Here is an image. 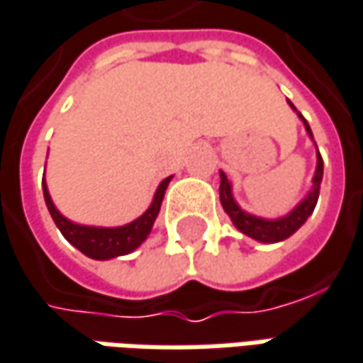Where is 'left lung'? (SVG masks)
I'll return each mask as SVG.
<instances>
[{
    "instance_id": "left-lung-1",
    "label": "left lung",
    "mask_w": 363,
    "mask_h": 363,
    "mask_svg": "<svg viewBox=\"0 0 363 363\" xmlns=\"http://www.w3.org/2000/svg\"><path fill=\"white\" fill-rule=\"evenodd\" d=\"M303 118V116H301ZM306 122V120H303ZM306 130L309 132L311 136V128L306 122ZM321 177H323V160H321V155L318 150V170H315V177H313V189L311 193L307 194V199L301 203V205L295 208L294 213H289L287 217L277 220H265L259 219V217H253V215H247L245 211L239 208V205L233 201L231 196V184L227 181L225 172H220V205L225 208V213L231 217V220L235 223V227L239 229L245 235L253 237L261 243H279L283 239L291 237L303 223L307 220V217L313 213V208L318 205L319 199V184H321Z\"/></svg>"
}]
</instances>
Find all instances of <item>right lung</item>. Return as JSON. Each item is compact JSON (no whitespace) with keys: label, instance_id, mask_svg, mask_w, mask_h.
I'll return each instance as SVG.
<instances>
[{"label":"right lung","instance_id":"right-lung-1","mask_svg":"<svg viewBox=\"0 0 363 363\" xmlns=\"http://www.w3.org/2000/svg\"><path fill=\"white\" fill-rule=\"evenodd\" d=\"M169 181L170 177L160 182L157 194H155L152 205H150V208L144 213L143 217L132 220L130 225L116 227V229L82 227V225H76V223H72V220H68L66 217H62L56 211L54 203H52V199H50V193H48V189H45V181L44 199L45 205H48V211H50V215H52V219H54L60 233L68 239L69 243L74 245L76 249H80L84 255L104 261V259H112V257L130 253V251H134V249L146 239V235L152 229L158 211H160L162 196H164V191H167V186H169Z\"/></svg>","mask_w":363,"mask_h":363}]
</instances>
